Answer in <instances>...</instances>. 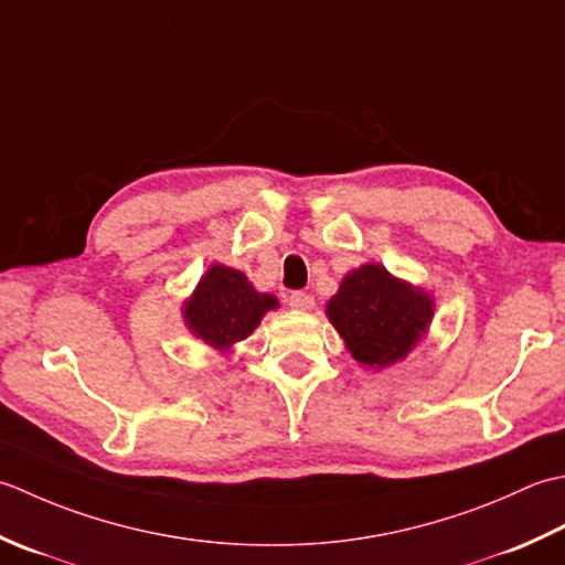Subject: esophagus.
Segmentation results:
<instances>
[{
    "mask_svg": "<svg viewBox=\"0 0 565 565\" xmlns=\"http://www.w3.org/2000/svg\"><path fill=\"white\" fill-rule=\"evenodd\" d=\"M287 305H290L292 309H299V312H309V309L315 307V297L309 292L295 290V292H290V297H287Z\"/></svg>",
    "mask_w": 565,
    "mask_h": 565,
    "instance_id": "1",
    "label": "esophagus"
}]
</instances>
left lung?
I'll list each match as a JSON object with an SVG mask.
<instances>
[{
	"label": "left lung",
	"mask_w": 565,
	"mask_h": 565,
	"mask_svg": "<svg viewBox=\"0 0 565 565\" xmlns=\"http://www.w3.org/2000/svg\"><path fill=\"white\" fill-rule=\"evenodd\" d=\"M327 315L355 361L385 367L405 359L419 341L434 307L429 295L395 280L383 266L367 263L343 278Z\"/></svg>",
	"instance_id": "left-lung-1"
}]
</instances>
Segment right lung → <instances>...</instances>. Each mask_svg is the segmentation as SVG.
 Returning a JSON list of instances; mask_svg holds the SVG:
<instances>
[{"label": "right lung", "mask_w": 565, "mask_h": 565, "mask_svg": "<svg viewBox=\"0 0 565 565\" xmlns=\"http://www.w3.org/2000/svg\"><path fill=\"white\" fill-rule=\"evenodd\" d=\"M275 307L278 299L253 290L244 273L212 266L185 305V321L194 337L226 351L236 341H244L260 324L263 315Z\"/></svg>", "instance_id": "add662e5"}]
</instances>
